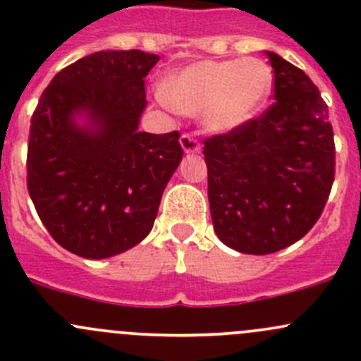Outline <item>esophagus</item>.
<instances>
[{
	"mask_svg": "<svg viewBox=\"0 0 361 361\" xmlns=\"http://www.w3.org/2000/svg\"><path fill=\"white\" fill-rule=\"evenodd\" d=\"M181 148L185 150V154H199L201 152V143L197 141V137L194 134H181L180 137Z\"/></svg>",
	"mask_w": 361,
	"mask_h": 361,
	"instance_id": "esophagus-1",
	"label": "esophagus"
}]
</instances>
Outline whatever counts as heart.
Wrapping results in <instances>:
<instances>
[{
  "label": "heart",
  "mask_w": 361,
  "mask_h": 361,
  "mask_svg": "<svg viewBox=\"0 0 361 361\" xmlns=\"http://www.w3.org/2000/svg\"><path fill=\"white\" fill-rule=\"evenodd\" d=\"M271 87V69L258 59L201 61L173 76L159 96L178 111L202 113L211 130L227 133L264 106Z\"/></svg>",
  "instance_id": "1"
}]
</instances>
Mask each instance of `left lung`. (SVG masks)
Instances as JSON below:
<instances>
[{"label":"left lung","instance_id":"1","mask_svg":"<svg viewBox=\"0 0 361 361\" xmlns=\"http://www.w3.org/2000/svg\"><path fill=\"white\" fill-rule=\"evenodd\" d=\"M274 103L257 118L204 137L211 220L221 243L269 255L304 238L336 178L329 106L312 80L267 52Z\"/></svg>","mask_w":361,"mask_h":361}]
</instances>
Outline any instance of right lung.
<instances>
[{"mask_svg":"<svg viewBox=\"0 0 361 361\" xmlns=\"http://www.w3.org/2000/svg\"><path fill=\"white\" fill-rule=\"evenodd\" d=\"M159 56L101 50L61 69L43 90L27 141V192L63 248L108 258L150 234L183 157L180 133H140L145 76ZM85 111L94 130L72 115Z\"/></svg>","mask_w":361,"mask_h":361,"instance_id":"right-lung-1","label":"right lung"}]
</instances>
